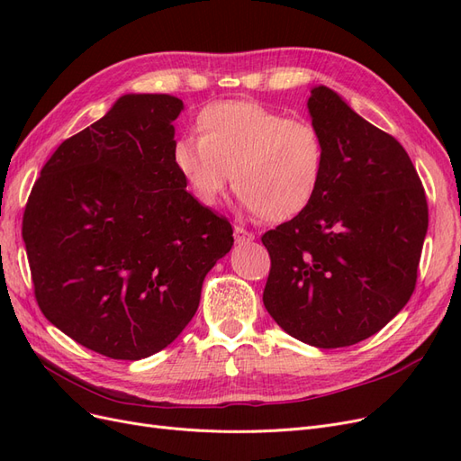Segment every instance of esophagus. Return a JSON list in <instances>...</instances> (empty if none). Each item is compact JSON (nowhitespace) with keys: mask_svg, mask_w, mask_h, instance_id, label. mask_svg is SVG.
<instances>
[{"mask_svg":"<svg viewBox=\"0 0 461 461\" xmlns=\"http://www.w3.org/2000/svg\"><path fill=\"white\" fill-rule=\"evenodd\" d=\"M234 240L239 242V244H244V242L254 240V232H249V230H246L244 227L236 225V227H234Z\"/></svg>","mask_w":461,"mask_h":461,"instance_id":"34e87169","label":"esophagus"}]
</instances>
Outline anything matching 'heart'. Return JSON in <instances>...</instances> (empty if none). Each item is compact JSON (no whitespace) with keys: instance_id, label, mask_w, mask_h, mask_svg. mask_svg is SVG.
<instances>
[{"instance_id":"heart-1","label":"heart","mask_w":461,"mask_h":461,"mask_svg":"<svg viewBox=\"0 0 461 461\" xmlns=\"http://www.w3.org/2000/svg\"><path fill=\"white\" fill-rule=\"evenodd\" d=\"M200 136H178L173 165L192 196L215 205L229 178L242 205L286 221L312 205L327 167V144L312 121L256 102H213L196 119Z\"/></svg>"}]
</instances>
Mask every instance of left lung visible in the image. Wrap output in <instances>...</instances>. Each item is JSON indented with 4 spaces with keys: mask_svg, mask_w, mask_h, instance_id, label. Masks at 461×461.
Returning <instances> with one entry per match:
<instances>
[{
    "mask_svg": "<svg viewBox=\"0 0 461 461\" xmlns=\"http://www.w3.org/2000/svg\"><path fill=\"white\" fill-rule=\"evenodd\" d=\"M327 167L312 205L261 236L271 258L263 303L290 337L344 348L379 332L417 283L429 227L421 178L394 136L327 86L312 90Z\"/></svg>",
    "mask_w": 461,
    "mask_h": 461,
    "instance_id": "left-lung-1",
    "label": "left lung"
}]
</instances>
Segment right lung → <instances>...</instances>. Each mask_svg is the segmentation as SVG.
<instances>
[{
  "instance_id": "1",
  "label": "right lung",
  "mask_w": 461,
  "mask_h": 461,
  "mask_svg": "<svg viewBox=\"0 0 461 461\" xmlns=\"http://www.w3.org/2000/svg\"><path fill=\"white\" fill-rule=\"evenodd\" d=\"M180 111L183 102L167 94L119 97L53 151L24 207L41 313L111 359L169 346L234 242L230 222L188 194L173 165Z\"/></svg>"
}]
</instances>
